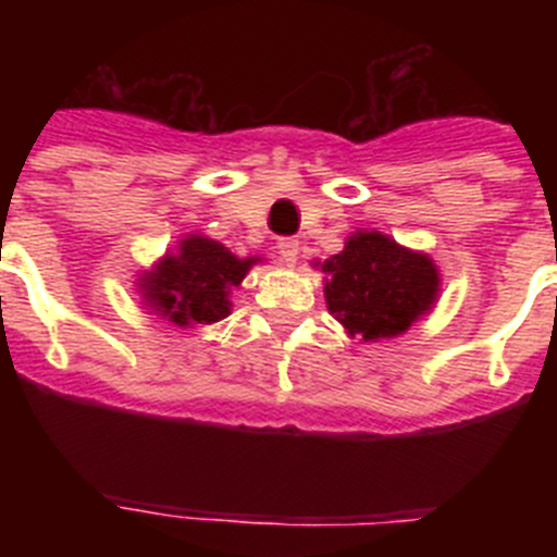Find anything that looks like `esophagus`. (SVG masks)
Segmentation results:
<instances>
[{"label":"esophagus","instance_id":"1","mask_svg":"<svg viewBox=\"0 0 557 557\" xmlns=\"http://www.w3.org/2000/svg\"><path fill=\"white\" fill-rule=\"evenodd\" d=\"M275 250H278V259H282L287 268H295V262H298V239H293V236H284V239H278Z\"/></svg>","mask_w":557,"mask_h":557}]
</instances>
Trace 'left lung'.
Segmentation results:
<instances>
[{"label":"left lung","mask_w":557,"mask_h":557,"mask_svg":"<svg viewBox=\"0 0 557 557\" xmlns=\"http://www.w3.org/2000/svg\"><path fill=\"white\" fill-rule=\"evenodd\" d=\"M323 298L348 337L379 343L405 334L435 309L441 270L424 250L382 231H354L343 250L318 262Z\"/></svg>","instance_id":"left-lung-1"}]
</instances>
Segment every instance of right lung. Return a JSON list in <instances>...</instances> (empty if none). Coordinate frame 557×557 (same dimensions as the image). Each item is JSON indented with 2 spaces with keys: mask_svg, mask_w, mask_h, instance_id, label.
Here are the masks:
<instances>
[{
  "mask_svg": "<svg viewBox=\"0 0 557 557\" xmlns=\"http://www.w3.org/2000/svg\"><path fill=\"white\" fill-rule=\"evenodd\" d=\"M259 256H236L206 234H186L136 278L141 301L178 329L218 323L231 314V293L243 284Z\"/></svg>",
  "mask_w": 557,
  "mask_h": 557,
  "instance_id": "1",
  "label": "right lung"
}]
</instances>
